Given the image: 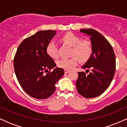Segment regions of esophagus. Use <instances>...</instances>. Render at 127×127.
I'll return each mask as SVG.
<instances>
[{"label":"esophagus","mask_w":127,"mask_h":127,"mask_svg":"<svg viewBox=\"0 0 127 127\" xmlns=\"http://www.w3.org/2000/svg\"><path fill=\"white\" fill-rule=\"evenodd\" d=\"M68 72H69V70H66V69L64 70L65 73H68Z\"/></svg>","instance_id":"1"}]
</instances>
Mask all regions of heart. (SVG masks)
Segmentation results:
<instances>
[{
	"label": "heart",
	"instance_id": "b5f03b06",
	"mask_svg": "<svg viewBox=\"0 0 127 127\" xmlns=\"http://www.w3.org/2000/svg\"><path fill=\"white\" fill-rule=\"evenodd\" d=\"M61 40L65 44L73 47L72 55L75 56L70 59H62L58 60L57 65L59 67L66 70L72 69L78 64L77 58L81 62H86L91 57L93 52V48L91 42L89 40H81L78 36L72 33H67L64 34L61 37ZM46 51L48 55L52 59H57L59 56L57 46L54 41H51L48 43Z\"/></svg>",
	"mask_w": 127,
	"mask_h": 127
}]
</instances>
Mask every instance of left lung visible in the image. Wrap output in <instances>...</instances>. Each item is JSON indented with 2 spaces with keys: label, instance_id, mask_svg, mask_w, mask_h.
Instances as JSON below:
<instances>
[{
  "label": "left lung",
  "instance_id": "obj_1",
  "mask_svg": "<svg viewBox=\"0 0 127 127\" xmlns=\"http://www.w3.org/2000/svg\"><path fill=\"white\" fill-rule=\"evenodd\" d=\"M80 32L90 37L93 48L91 57L82 67L86 70L78 72L76 82L78 93L85 98H94L108 88L116 69V59L112 46L108 40L94 29H81Z\"/></svg>",
  "mask_w": 127,
  "mask_h": 127
}]
</instances>
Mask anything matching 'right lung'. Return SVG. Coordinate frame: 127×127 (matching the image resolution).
<instances>
[{
    "instance_id": "1",
    "label": "right lung",
    "mask_w": 127,
    "mask_h": 127,
    "mask_svg": "<svg viewBox=\"0 0 127 127\" xmlns=\"http://www.w3.org/2000/svg\"><path fill=\"white\" fill-rule=\"evenodd\" d=\"M56 34L55 30L37 32L21 42L14 57V70L19 84L34 98L50 97L55 91L56 82L64 73L46 51L48 43ZM51 69L53 70L50 72Z\"/></svg>"
}]
</instances>
